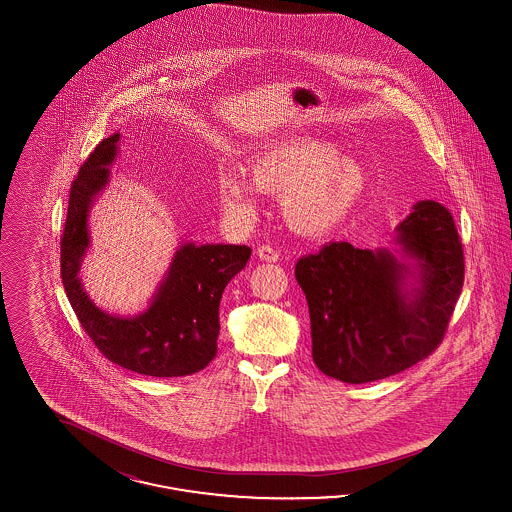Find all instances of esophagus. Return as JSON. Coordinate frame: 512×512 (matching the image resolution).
I'll return each instance as SVG.
<instances>
[{"mask_svg":"<svg viewBox=\"0 0 512 512\" xmlns=\"http://www.w3.org/2000/svg\"><path fill=\"white\" fill-rule=\"evenodd\" d=\"M257 255H259L261 261H267V263H276L278 261V251L272 245H259L257 247Z\"/></svg>","mask_w":512,"mask_h":512,"instance_id":"1","label":"esophagus"}]
</instances>
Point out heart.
Listing matches in <instances>:
<instances>
[{"mask_svg":"<svg viewBox=\"0 0 512 512\" xmlns=\"http://www.w3.org/2000/svg\"><path fill=\"white\" fill-rule=\"evenodd\" d=\"M247 178L238 169L217 174L220 203L234 219L257 213L259 192L284 197V217L293 232L309 238L326 236L345 219L365 194L361 165L340 157L330 144L297 138L280 142L249 159Z\"/></svg>","mask_w":512,"mask_h":512,"instance_id":"heart-1","label":"heart"}]
</instances>
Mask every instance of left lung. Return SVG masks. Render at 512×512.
<instances>
[{
    "label": "left lung",
    "mask_w": 512,
    "mask_h": 512,
    "mask_svg": "<svg viewBox=\"0 0 512 512\" xmlns=\"http://www.w3.org/2000/svg\"><path fill=\"white\" fill-rule=\"evenodd\" d=\"M397 244L407 259L332 242L297 261L313 359L326 376L345 384L382 380L443 340L464 282L455 220L436 201H418L397 226Z\"/></svg>",
    "instance_id": "obj_1"
}]
</instances>
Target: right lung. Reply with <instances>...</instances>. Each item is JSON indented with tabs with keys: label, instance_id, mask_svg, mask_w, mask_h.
Wrapping results in <instances>:
<instances>
[{
	"label": "right lung",
	"instance_id": "add662e5",
	"mask_svg": "<svg viewBox=\"0 0 512 512\" xmlns=\"http://www.w3.org/2000/svg\"><path fill=\"white\" fill-rule=\"evenodd\" d=\"M121 134L99 142L76 174L61 236V278L82 328L101 355L126 370L176 378L203 370L217 355L220 297L245 267L247 245L184 244L151 299L136 317H115L94 305L78 278L90 245L88 213L109 182Z\"/></svg>",
	"mask_w": 512,
	"mask_h": 512
}]
</instances>
